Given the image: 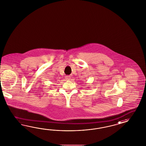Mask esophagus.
<instances>
[{"label": "esophagus", "instance_id": "1", "mask_svg": "<svg viewBox=\"0 0 146 146\" xmlns=\"http://www.w3.org/2000/svg\"><path fill=\"white\" fill-rule=\"evenodd\" d=\"M66 79H67V80H70V76H67L66 77Z\"/></svg>", "mask_w": 146, "mask_h": 146}]
</instances>
